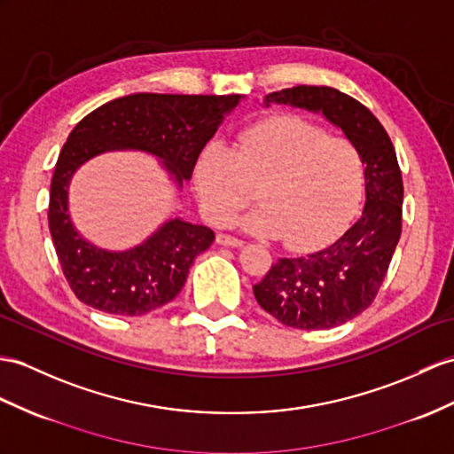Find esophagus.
<instances>
[{
	"label": "esophagus",
	"instance_id": "esophagus-1",
	"mask_svg": "<svg viewBox=\"0 0 454 454\" xmlns=\"http://www.w3.org/2000/svg\"><path fill=\"white\" fill-rule=\"evenodd\" d=\"M215 240H217V245H219V247H233V248H240L242 245H245V240L235 239V237H231V235H223V233H219Z\"/></svg>",
	"mask_w": 454,
	"mask_h": 454
}]
</instances>
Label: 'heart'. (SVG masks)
Instances as JSON below:
<instances>
[{"instance_id": "obj_1", "label": "heart", "mask_w": 454, "mask_h": 454, "mask_svg": "<svg viewBox=\"0 0 454 454\" xmlns=\"http://www.w3.org/2000/svg\"><path fill=\"white\" fill-rule=\"evenodd\" d=\"M194 191L214 225L235 217L256 189L260 207L237 221L262 237H283L312 248L333 237L355 214L364 189L358 148L345 137L296 115L247 129L233 148L209 144L196 158Z\"/></svg>"}]
</instances>
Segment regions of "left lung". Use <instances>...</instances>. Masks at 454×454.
Returning a JSON list of instances; mask_svg holds the SVG:
<instances>
[{
	"label": "left lung",
	"instance_id": "obj_1",
	"mask_svg": "<svg viewBox=\"0 0 454 454\" xmlns=\"http://www.w3.org/2000/svg\"><path fill=\"white\" fill-rule=\"evenodd\" d=\"M291 106L322 115L360 152L362 214L329 247L281 258L254 285V296L278 322L296 329H331L372 304L401 239L403 176L393 142L366 106L329 86H294L263 98L262 106Z\"/></svg>",
	"mask_w": 454,
	"mask_h": 454
}]
</instances>
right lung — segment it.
<instances>
[{"label": "right lung", "instance_id": "1", "mask_svg": "<svg viewBox=\"0 0 454 454\" xmlns=\"http://www.w3.org/2000/svg\"><path fill=\"white\" fill-rule=\"evenodd\" d=\"M242 99L240 94H130L99 106L71 130L51 176L48 225L65 279L81 302L114 316L158 310L181 293L194 258L212 247L215 235L171 215L135 247H98L73 223L74 173L107 152H144L160 161L181 192L196 158Z\"/></svg>", "mask_w": 454, "mask_h": 454}]
</instances>
